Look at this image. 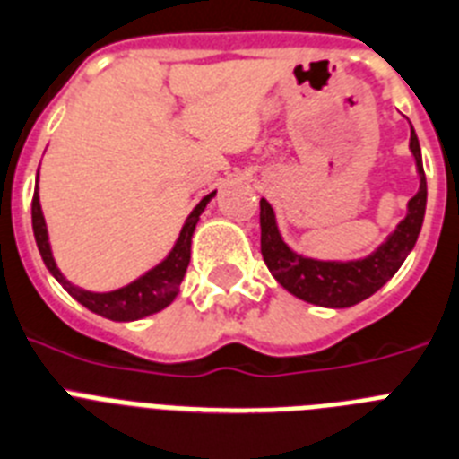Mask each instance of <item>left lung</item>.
I'll use <instances>...</instances> for the list:
<instances>
[{"label":"left lung","mask_w":459,"mask_h":459,"mask_svg":"<svg viewBox=\"0 0 459 459\" xmlns=\"http://www.w3.org/2000/svg\"><path fill=\"white\" fill-rule=\"evenodd\" d=\"M409 150L416 159L420 186H418L416 196L406 203L404 219L368 256L351 258V261H321V258L302 256V254L293 252L279 233L277 214H274L273 205L261 198L263 261L290 296L318 307L346 309V307H353L365 298L374 296L402 268V263L406 261L416 245L422 219H425V205H428V182H425V170H422L420 143H418L413 126Z\"/></svg>","instance_id":"8db88e82"}]
</instances>
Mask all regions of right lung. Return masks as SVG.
Here are the masks:
<instances>
[{"label":"right lung","mask_w":459,"mask_h":459,"mask_svg":"<svg viewBox=\"0 0 459 459\" xmlns=\"http://www.w3.org/2000/svg\"><path fill=\"white\" fill-rule=\"evenodd\" d=\"M214 194H217V191L207 194V196L191 210L189 217H186L185 224H182V230L180 235H178V240H175L173 249L166 254L163 261H159L154 268H150L147 273H143L141 277L134 279L131 284L122 286V289L106 290V293H97V290H87L81 289V286L71 284L69 279L62 274V270L57 268V263H55L53 256V247H50V235H48L46 217H43L41 210V198H39V173L37 189H34V201H31L34 240H37V247L39 252H41L43 263H46L48 273L57 279L71 298H75V300L81 302L82 307H87L90 312L99 314V316L103 318H110V321H138V318L152 316V314L166 309V307L175 300V296L180 293L182 279H185L186 268H189L191 238H194V230H196V224L198 219H201L203 210L207 207V203L212 201Z\"/></svg>","instance_id":"obj_1"}]
</instances>
